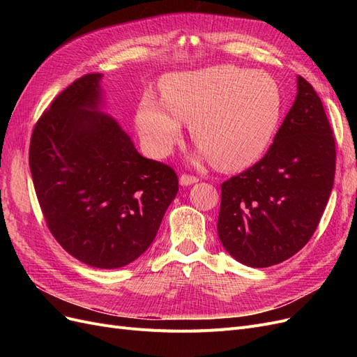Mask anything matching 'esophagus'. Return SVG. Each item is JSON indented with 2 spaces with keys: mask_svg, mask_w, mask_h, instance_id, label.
<instances>
[{
  "mask_svg": "<svg viewBox=\"0 0 357 357\" xmlns=\"http://www.w3.org/2000/svg\"><path fill=\"white\" fill-rule=\"evenodd\" d=\"M197 181H199V178L195 177V176H190V174H181L180 176V185L181 186H190Z\"/></svg>",
  "mask_w": 357,
  "mask_h": 357,
  "instance_id": "34e87169",
  "label": "esophagus"
}]
</instances>
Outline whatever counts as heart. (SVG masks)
<instances>
[{
	"instance_id": "obj_1",
	"label": "heart",
	"mask_w": 357,
	"mask_h": 357,
	"mask_svg": "<svg viewBox=\"0 0 357 357\" xmlns=\"http://www.w3.org/2000/svg\"><path fill=\"white\" fill-rule=\"evenodd\" d=\"M283 113V93L271 75L234 66L172 74L162 101L146 93L137 126L149 152L165 158L189 123L193 143L222 169H243L271 146Z\"/></svg>"
}]
</instances>
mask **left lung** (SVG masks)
Listing matches in <instances>:
<instances>
[{
  "instance_id": "8db88e82",
  "label": "left lung",
  "mask_w": 357,
  "mask_h": 357,
  "mask_svg": "<svg viewBox=\"0 0 357 357\" xmlns=\"http://www.w3.org/2000/svg\"><path fill=\"white\" fill-rule=\"evenodd\" d=\"M312 86L298 75V93L266 155L222 183L219 238L253 268L286 261L314 234L335 177V138Z\"/></svg>"
}]
</instances>
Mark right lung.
<instances>
[{
	"label": "right lung",
	"instance_id": "obj_1",
	"mask_svg": "<svg viewBox=\"0 0 357 357\" xmlns=\"http://www.w3.org/2000/svg\"><path fill=\"white\" fill-rule=\"evenodd\" d=\"M102 75L62 91L31 135L29 169L47 228L66 252L102 269L121 268L153 243L178 192L176 171L137 152L100 112Z\"/></svg>",
	"mask_w": 357,
	"mask_h": 357
}]
</instances>
